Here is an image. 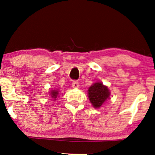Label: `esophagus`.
<instances>
[{"label": "esophagus", "mask_w": 155, "mask_h": 155, "mask_svg": "<svg viewBox=\"0 0 155 155\" xmlns=\"http://www.w3.org/2000/svg\"><path fill=\"white\" fill-rule=\"evenodd\" d=\"M72 87L74 88H78V87H79V83H78V81H74L72 83Z\"/></svg>", "instance_id": "esophagus-1"}]
</instances>
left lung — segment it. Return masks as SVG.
Listing matches in <instances>:
<instances>
[{"mask_svg": "<svg viewBox=\"0 0 155 155\" xmlns=\"http://www.w3.org/2000/svg\"><path fill=\"white\" fill-rule=\"evenodd\" d=\"M87 94L90 101L94 108H99L104 103L109 99L110 92L108 87L101 82H97L89 87Z\"/></svg>", "mask_w": 155, "mask_h": 155, "instance_id": "8db88e82", "label": "left lung"}]
</instances>
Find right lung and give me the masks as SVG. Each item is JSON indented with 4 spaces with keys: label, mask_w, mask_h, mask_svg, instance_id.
Returning <instances> with one entry per match:
<instances>
[{
    "label": "right lung",
    "mask_w": 155,
    "mask_h": 155,
    "mask_svg": "<svg viewBox=\"0 0 155 155\" xmlns=\"http://www.w3.org/2000/svg\"><path fill=\"white\" fill-rule=\"evenodd\" d=\"M58 94H59V92H58L57 90H54L51 91L50 96V97L51 98V99H53V100L54 101V100H56V98L58 97Z\"/></svg>",
    "instance_id": "add662e5"
}]
</instances>
